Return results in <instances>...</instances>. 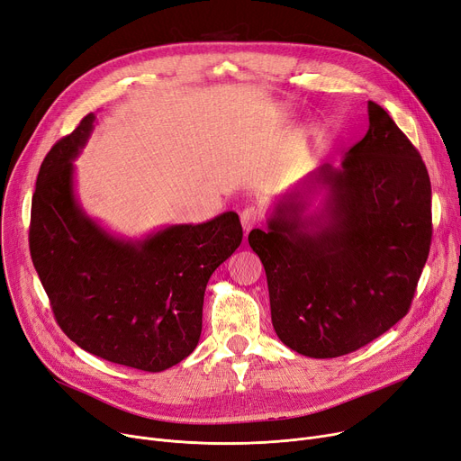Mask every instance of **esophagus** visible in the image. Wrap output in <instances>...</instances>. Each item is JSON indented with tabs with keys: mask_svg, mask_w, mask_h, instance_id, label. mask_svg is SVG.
<instances>
[{
	"mask_svg": "<svg viewBox=\"0 0 461 461\" xmlns=\"http://www.w3.org/2000/svg\"><path fill=\"white\" fill-rule=\"evenodd\" d=\"M260 220H262V213H260V210L257 206L243 208L241 213H240V221H241V227H243V230H246V232H249L255 225H258Z\"/></svg>",
	"mask_w": 461,
	"mask_h": 461,
	"instance_id": "1",
	"label": "esophagus"
}]
</instances>
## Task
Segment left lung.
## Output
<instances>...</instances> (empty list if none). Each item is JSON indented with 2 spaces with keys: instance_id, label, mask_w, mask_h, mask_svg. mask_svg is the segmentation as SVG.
<instances>
[{
  "instance_id": "1",
  "label": "left lung",
  "mask_w": 461,
  "mask_h": 461,
  "mask_svg": "<svg viewBox=\"0 0 461 461\" xmlns=\"http://www.w3.org/2000/svg\"><path fill=\"white\" fill-rule=\"evenodd\" d=\"M368 131L340 167L323 164L277 199L249 246L267 277L272 323L297 354L328 359L408 314L431 243V185L419 150L368 102ZM324 208L306 215L311 193Z\"/></svg>"
}]
</instances>
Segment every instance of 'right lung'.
I'll return each instance as SVG.
<instances>
[{
  "mask_svg": "<svg viewBox=\"0 0 461 461\" xmlns=\"http://www.w3.org/2000/svg\"><path fill=\"white\" fill-rule=\"evenodd\" d=\"M95 113L46 154L32 201L30 251L65 335L89 354L161 372L195 349L210 276L241 243L236 212L169 225L141 240L113 236L79 206L74 164Z\"/></svg>",
  "mask_w": 461,
  "mask_h": 461,
  "instance_id": "right-lung-1",
  "label": "right lung"
}]
</instances>
